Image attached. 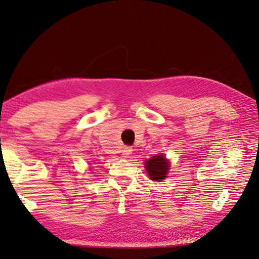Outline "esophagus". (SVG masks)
<instances>
[{
    "label": "esophagus",
    "instance_id": "obj_1",
    "mask_svg": "<svg viewBox=\"0 0 259 259\" xmlns=\"http://www.w3.org/2000/svg\"><path fill=\"white\" fill-rule=\"evenodd\" d=\"M131 153H133V148H131L130 146H125V147H123V151H122V155H123L124 157H128Z\"/></svg>",
    "mask_w": 259,
    "mask_h": 259
}]
</instances>
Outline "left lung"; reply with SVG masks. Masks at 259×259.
Wrapping results in <instances>:
<instances>
[{"label":"left lung","mask_w":259,"mask_h":259,"mask_svg":"<svg viewBox=\"0 0 259 259\" xmlns=\"http://www.w3.org/2000/svg\"><path fill=\"white\" fill-rule=\"evenodd\" d=\"M146 170L148 176L153 181H162L166 177V172L169 170V163L163 155H155L152 159L146 161Z\"/></svg>","instance_id":"8db88e82"}]
</instances>
